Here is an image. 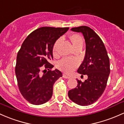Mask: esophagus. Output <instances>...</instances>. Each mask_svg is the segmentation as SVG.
Wrapping results in <instances>:
<instances>
[{
  "label": "esophagus",
  "instance_id": "34e87169",
  "mask_svg": "<svg viewBox=\"0 0 124 124\" xmlns=\"http://www.w3.org/2000/svg\"><path fill=\"white\" fill-rule=\"evenodd\" d=\"M63 77L64 78H66V79H70V77L66 75H65V74H63Z\"/></svg>",
  "mask_w": 124,
  "mask_h": 124
}]
</instances>
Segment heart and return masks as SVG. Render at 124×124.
Wrapping results in <instances>:
<instances>
[{
	"label": "heart",
	"mask_w": 124,
	"mask_h": 124,
	"mask_svg": "<svg viewBox=\"0 0 124 124\" xmlns=\"http://www.w3.org/2000/svg\"><path fill=\"white\" fill-rule=\"evenodd\" d=\"M69 39L75 49L82 48L84 45V39L82 36L78 34H72L69 36ZM60 42L61 39L57 40L53 46L52 51L54 56L57 55V47ZM79 62L76 58H63L57 63L56 67L63 72L70 73L77 68Z\"/></svg>",
	"instance_id": "1"
}]
</instances>
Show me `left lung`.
<instances>
[{"label": "left lung", "mask_w": 124, "mask_h": 124, "mask_svg": "<svg viewBox=\"0 0 124 124\" xmlns=\"http://www.w3.org/2000/svg\"><path fill=\"white\" fill-rule=\"evenodd\" d=\"M70 30L84 35L85 55L77 72L86 75L88 79L84 82L77 80V86L69 91L68 96L77 104L87 106L98 100L105 89L110 73L109 59L101 39L91 28L82 26Z\"/></svg>", "instance_id": "obj_1"}]
</instances>
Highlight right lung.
Listing matches in <instances>:
<instances>
[{"label":"right lung","instance_id":"right-lung-1","mask_svg":"<svg viewBox=\"0 0 124 124\" xmlns=\"http://www.w3.org/2000/svg\"><path fill=\"white\" fill-rule=\"evenodd\" d=\"M68 29L42 27L29 34L23 42L17 55L15 73L20 93L31 104L38 105L48 101L54 84L62 77L58 69L51 70L54 65L49 62L53 59L54 44Z\"/></svg>","mask_w":124,"mask_h":124}]
</instances>
